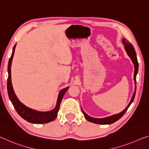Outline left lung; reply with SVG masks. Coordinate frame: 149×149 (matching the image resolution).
Instances as JSON below:
<instances>
[{
	"instance_id": "8db88e82",
	"label": "left lung",
	"mask_w": 149,
	"mask_h": 149,
	"mask_svg": "<svg viewBox=\"0 0 149 149\" xmlns=\"http://www.w3.org/2000/svg\"><path fill=\"white\" fill-rule=\"evenodd\" d=\"M123 43L124 47V49H125L126 53H127L128 56L130 57V58L131 59V60L132 61L133 64H134V84H135V88H134V92L133 93L132 96L131 97V100H130V103L128 104V105L126 106V108L124 109L123 111H122L121 112L118 113V114H114L112 116H108V117H106V118H93L91 117L90 116L86 114V113L84 112L83 109L81 108V109L82 112L84 115V117L86 118V119L88 120L89 122H91V123H95V124H110L115 123V122L117 121L118 120H119L120 118L123 116L124 114V113L126 112V110H128V108H129V106H130V104L132 103L133 100H134V96H135V94H136V74L138 73V70H139V63H138V60H137V57H136V52H135V49L134 48V47L132 46V45L130 43H129V41L128 40H126L125 39H123Z\"/></svg>"
}]
</instances>
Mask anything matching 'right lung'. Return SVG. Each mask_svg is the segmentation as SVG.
Returning <instances> with one entry per match:
<instances>
[{"mask_svg":"<svg viewBox=\"0 0 149 149\" xmlns=\"http://www.w3.org/2000/svg\"><path fill=\"white\" fill-rule=\"evenodd\" d=\"M17 44H15L13 47L12 55H11L10 58L9 59L8 63V79H7V90L8 97L11 102H12L15 109L16 110L18 114L21 116L23 119H25L29 123L33 124H45L52 122L56 118L57 116V113L60 107V104L61 102L62 98L67 92L69 87L62 89L60 90L58 97H57V100L56 103V106L53 110L50 111H47V112H41V111H37L35 110L31 109V108L27 107L24 105L19 101L15 94L13 90L12 82H11V65H12V61L13 58V55L15 53V47H16Z\"/></svg>","mask_w":149,"mask_h":149,"instance_id":"obj_1","label":"right lung"}]
</instances>
